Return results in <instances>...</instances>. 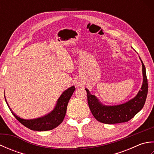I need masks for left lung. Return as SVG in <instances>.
<instances>
[{
  "label": "left lung",
  "instance_id": "8db88e82",
  "mask_svg": "<svg viewBox=\"0 0 154 154\" xmlns=\"http://www.w3.org/2000/svg\"><path fill=\"white\" fill-rule=\"evenodd\" d=\"M141 61L143 76L141 90H140L136 97L128 102L116 106H104L99 102L95 96L91 94L88 89H85L87 94V102L91 112L99 122L104 124L128 122L143 107L148 94V84L145 65L142 60Z\"/></svg>",
  "mask_w": 154,
  "mask_h": 154
}]
</instances>
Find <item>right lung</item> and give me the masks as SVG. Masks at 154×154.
I'll use <instances>...</instances> for the list:
<instances>
[{
	"instance_id": "add662e5",
	"label": "right lung",
	"mask_w": 154,
	"mask_h": 154,
	"mask_svg": "<svg viewBox=\"0 0 154 154\" xmlns=\"http://www.w3.org/2000/svg\"><path fill=\"white\" fill-rule=\"evenodd\" d=\"M75 90V88L74 86H73L69 88L66 91H65L61 97L59 98L56 106H55L54 110L50 114H47L46 116L38 118V119H36L26 120L18 116L16 114H14V112H13V111H12L11 108L9 107L6 99L5 100L13 115L24 126L32 130L46 131V130H50L55 128L58 126L63 122L65 114H66L67 106L69 100Z\"/></svg>"
}]
</instances>
